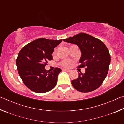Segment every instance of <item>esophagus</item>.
I'll list each match as a JSON object with an SVG mask.
<instances>
[{
    "mask_svg": "<svg viewBox=\"0 0 124 124\" xmlns=\"http://www.w3.org/2000/svg\"><path fill=\"white\" fill-rule=\"evenodd\" d=\"M63 72H70V70H67V69H62Z\"/></svg>",
    "mask_w": 124,
    "mask_h": 124,
    "instance_id": "esophagus-1",
    "label": "esophagus"
}]
</instances>
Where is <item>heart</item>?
Instances as JSON below:
<instances>
[{
	"label": "heart",
	"instance_id": "heart-1",
	"mask_svg": "<svg viewBox=\"0 0 124 124\" xmlns=\"http://www.w3.org/2000/svg\"><path fill=\"white\" fill-rule=\"evenodd\" d=\"M62 65L65 67H68L70 66L71 63L69 61H63L62 62Z\"/></svg>",
	"mask_w": 124,
	"mask_h": 124
}]
</instances>
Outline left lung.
Segmentation results:
<instances>
[{"label": "left lung", "mask_w": 124, "mask_h": 124, "mask_svg": "<svg viewBox=\"0 0 124 124\" xmlns=\"http://www.w3.org/2000/svg\"><path fill=\"white\" fill-rule=\"evenodd\" d=\"M63 41L78 46L81 56L79 68L86 67L85 73H79L77 79L72 81L74 89L89 92L99 87L107 75L110 63L109 50L102 41L89 34L81 33Z\"/></svg>", "instance_id": "1"}]
</instances>
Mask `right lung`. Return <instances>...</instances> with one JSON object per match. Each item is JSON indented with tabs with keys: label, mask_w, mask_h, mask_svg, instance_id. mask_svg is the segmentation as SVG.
<instances>
[{
	"label": "right lung",
	"mask_w": 124,
	"mask_h": 124,
	"mask_svg": "<svg viewBox=\"0 0 124 124\" xmlns=\"http://www.w3.org/2000/svg\"><path fill=\"white\" fill-rule=\"evenodd\" d=\"M62 41L42 38L31 42L20 50L16 63L18 74L28 89L37 93H45L55 87L61 70L56 68L50 72L45 67L48 61L52 60L54 49Z\"/></svg>",
	"instance_id": "add662e5"
}]
</instances>
